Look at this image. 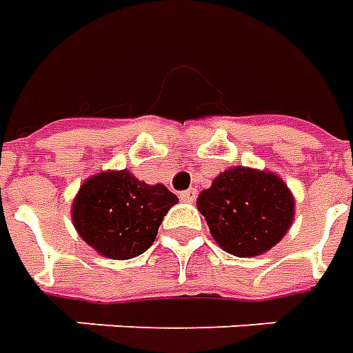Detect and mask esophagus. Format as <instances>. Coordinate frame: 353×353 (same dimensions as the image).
I'll return each mask as SVG.
<instances>
[{"instance_id": "obj_1", "label": "esophagus", "mask_w": 353, "mask_h": 353, "mask_svg": "<svg viewBox=\"0 0 353 353\" xmlns=\"http://www.w3.org/2000/svg\"><path fill=\"white\" fill-rule=\"evenodd\" d=\"M196 194H199L196 189H187V191L179 192V199L185 200V202H194V200H196Z\"/></svg>"}]
</instances>
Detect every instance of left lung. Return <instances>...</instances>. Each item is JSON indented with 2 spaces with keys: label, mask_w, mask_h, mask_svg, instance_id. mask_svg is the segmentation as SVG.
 Wrapping results in <instances>:
<instances>
[{
  "label": "left lung",
  "mask_w": 353,
  "mask_h": 353,
  "mask_svg": "<svg viewBox=\"0 0 353 353\" xmlns=\"http://www.w3.org/2000/svg\"><path fill=\"white\" fill-rule=\"evenodd\" d=\"M215 242L236 257L268 252L285 236L295 217V199L283 179L265 170L234 166L199 194Z\"/></svg>",
  "instance_id": "1"
}]
</instances>
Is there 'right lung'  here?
<instances>
[{"label": "right lung", "instance_id": "add662e5", "mask_svg": "<svg viewBox=\"0 0 353 353\" xmlns=\"http://www.w3.org/2000/svg\"><path fill=\"white\" fill-rule=\"evenodd\" d=\"M177 196L164 185H147L128 170L101 172L81 185L72 206L79 236L109 259H134L157 238Z\"/></svg>", "mask_w": 353, "mask_h": 353}]
</instances>
